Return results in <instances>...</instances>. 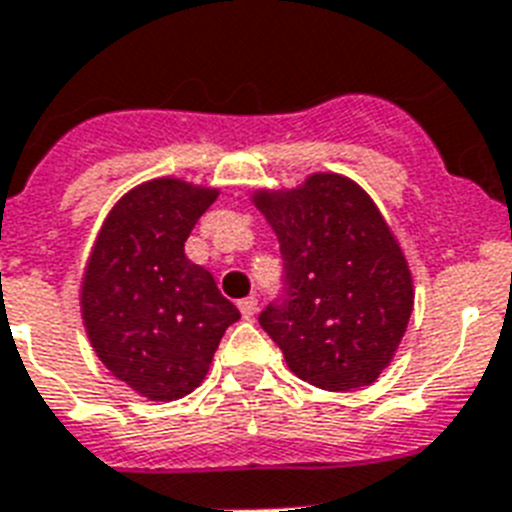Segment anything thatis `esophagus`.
<instances>
[{"instance_id":"1","label":"esophagus","mask_w":512,"mask_h":512,"mask_svg":"<svg viewBox=\"0 0 512 512\" xmlns=\"http://www.w3.org/2000/svg\"><path fill=\"white\" fill-rule=\"evenodd\" d=\"M239 310H242L244 318H255V313H257V297H244L242 302H239Z\"/></svg>"}]
</instances>
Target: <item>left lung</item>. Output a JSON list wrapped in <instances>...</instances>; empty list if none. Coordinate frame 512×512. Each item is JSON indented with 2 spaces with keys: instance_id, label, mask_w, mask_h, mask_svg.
<instances>
[{
  "instance_id": "left-lung-1",
  "label": "left lung",
  "mask_w": 512,
  "mask_h": 512,
  "mask_svg": "<svg viewBox=\"0 0 512 512\" xmlns=\"http://www.w3.org/2000/svg\"><path fill=\"white\" fill-rule=\"evenodd\" d=\"M252 202L276 231L284 297L260 313L289 371L328 392L373 384L405 336L413 276L368 191L339 173L297 189H257Z\"/></svg>"
}]
</instances>
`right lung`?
Returning a JSON list of instances; mask_svg holds the SVG:
<instances>
[{
  "label": "right lung",
  "mask_w": 512,
  "mask_h": 512,
  "mask_svg": "<svg viewBox=\"0 0 512 512\" xmlns=\"http://www.w3.org/2000/svg\"><path fill=\"white\" fill-rule=\"evenodd\" d=\"M218 189L152 178L115 202L81 278L89 342L112 376L152 402H173L207 376L239 310L184 252Z\"/></svg>",
  "instance_id": "1"
}]
</instances>
